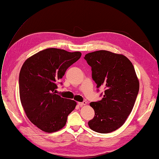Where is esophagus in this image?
<instances>
[{"mask_svg":"<svg viewBox=\"0 0 159 159\" xmlns=\"http://www.w3.org/2000/svg\"><path fill=\"white\" fill-rule=\"evenodd\" d=\"M86 104H87V102H86L85 101H84L83 102H79L78 103V105H80V106H83V105H85Z\"/></svg>","mask_w":159,"mask_h":159,"instance_id":"34e87169","label":"esophagus"}]
</instances>
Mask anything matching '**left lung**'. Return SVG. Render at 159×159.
Here are the masks:
<instances>
[{"mask_svg":"<svg viewBox=\"0 0 159 159\" xmlns=\"http://www.w3.org/2000/svg\"><path fill=\"white\" fill-rule=\"evenodd\" d=\"M91 66L98 91L104 88L102 100L90 103L95 116L88 122L93 131L109 133L121 127L131 113L139 89L133 65L127 57L106 50L88 53L84 57Z\"/></svg>","mask_w":159,"mask_h":159,"instance_id":"obj_1","label":"left lung"}]
</instances>
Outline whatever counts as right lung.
Segmentation results:
<instances>
[{
	"mask_svg": "<svg viewBox=\"0 0 159 159\" xmlns=\"http://www.w3.org/2000/svg\"><path fill=\"white\" fill-rule=\"evenodd\" d=\"M81 56L80 52L48 48L22 65L19 75L21 103L28 118L42 131L52 133L63 128L75 109V101L61 98L56 91L58 80Z\"/></svg>",
	"mask_w": 159,
	"mask_h": 159,
	"instance_id": "add662e5",
	"label": "right lung"
}]
</instances>
